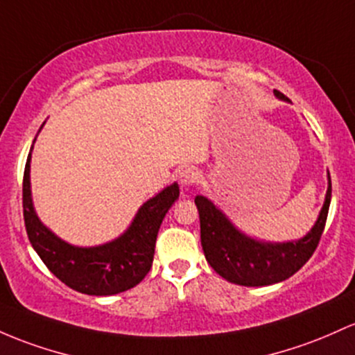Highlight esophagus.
<instances>
[{
    "label": "esophagus",
    "instance_id": "34e87169",
    "mask_svg": "<svg viewBox=\"0 0 355 355\" xmlns=\"http://www.w3.org/2000/svg\"><path fill=\"white\" fill-rule=\"evenodd\" d=\"M178 178H180V184L182 187H193L198 182V178H200V173H198V170L196 166H185L184 170L180 171V175H178Z\"/></svg>",
    "mask_w": 355,
    "mask_h": 355
}]
</instances>
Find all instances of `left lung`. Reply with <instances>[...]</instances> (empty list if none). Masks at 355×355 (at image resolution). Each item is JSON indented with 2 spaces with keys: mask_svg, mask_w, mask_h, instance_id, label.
Returning <instances> with one entry per match:
<instances>
[{
  "mask_svg": "<svg viewBox=\"0 0 355 355\" xmlns=\"http://www.w3.org/2000/svg\"><path fill=\"white\" fill-rule=\"evenodd\" d=\"M275 96L288 101V97L279 91H275ZM330 197L332 184L329 175L325 202L309 234L291 243H263L243 234L207 197L197 196L196 205L200 217V243L205 259L214 271L234 285L266 286L285 282L311 258L320 243L330 207Z\"/></svg>",
  "mask_w": 355,
  "mask_h": 355,
  "instance_id": "obj_1",
  "label": "left lung"
}]
</instances>
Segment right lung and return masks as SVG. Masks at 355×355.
<instances>
[{
	"mask_svg": "<svg viewBox=\"0 0 355 355\" xmlns=\"http://www.w3.org/2000/svg\"><path fill=\"white\" fill-rule=\"evenodd\" d=\"M32 150L23 173V219L30 243L45 266L62 283L85 295L107 297L138 285L153 263L158 229L178 198V185L166 187L145 202L118 239L94 248L72 246L46 229L35 212L30 190Z\"/></svg>",
	"mask_w": 355,
	"mask_h": 355,
	"instance_id": "add662e5",
	"label": "right lung"
}]
</instances>
